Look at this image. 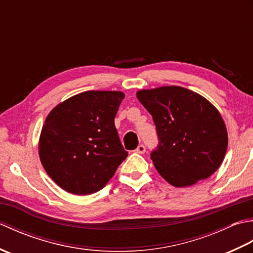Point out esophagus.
<instances>
[{"label": "esophagus", "instance_id": "34e87169", "mask_svg": "<svg viewBox=\"0 0 253 253\" xmlns=\"http://www.w3.org/2000/svg\"><path fill=\"white\" fill-rule=\"evenodd\" d=\"M135 152L138 154H143L144 152H146V147H144L143 144H139L138 148L135 150Z\"/></svg>", "mask_w": 253, "mask_h": 253}]
</instances>
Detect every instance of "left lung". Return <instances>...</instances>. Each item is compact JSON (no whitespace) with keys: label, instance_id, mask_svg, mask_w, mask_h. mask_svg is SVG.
Listing matches in <instances>:
<instances>
[{"label":"left lung","instance_id":"8db88e82","mask_svg":"<svg viewBox=\"0 0 253 253\" xmlns=\"http://www.w3.org/2000/svg\"><path fill=\"white\" fill-rule=\"evenodd\" d=\"M137 98L157 126L160 142L151 160L169 184L189 187L215 173L226 154L228 136L211 102L179 85L139 90Z\"/></svg>","mask_w":253,"mask_h":253}]
</instances>
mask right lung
I'll return each instance as SVG.
<instances>
[{
    "label": "right lung",
    "mask_w": 253,
    "mask_h": 253,
    "mask_svg": "<svg viewBox=\"0 0 253 253\" xmlns=\"http://www.w3.org/2000/svg\"><path fill=\"white\" fill-rule=\"evenodd\" d=\"M125 94L85 91L46 116L39 138L42 166L62 189L78 196L101 190L127 158L114 118Z\"/></svg>",
    "instance_id": "right-lung-1"
}]
</instances>
